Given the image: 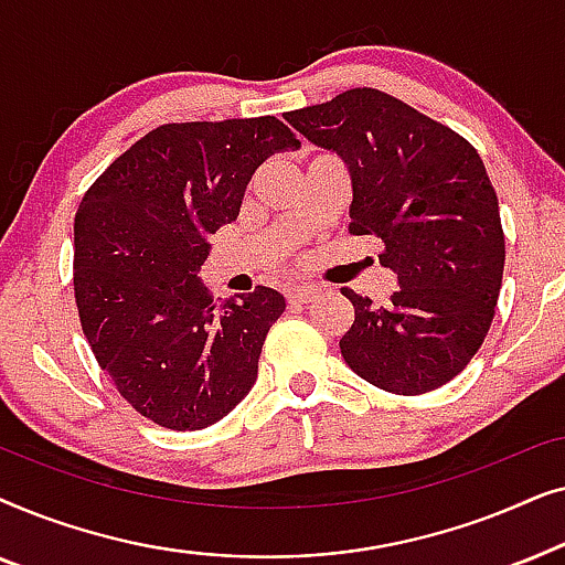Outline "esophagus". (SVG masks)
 Returning <instances> with one entry per match:
<instances>
[{"label": "esophagus", "mask_w": 565, "mask_h": 565, "mask_svg": "<svg viewBox=\"0 0 565 565\" xmlns=\"http://www.w3.org/2000/svg\"><path fill=\"white\" fill-rule=\"evenodd\" d=\"M316 296H319V288H316V285H298V288L288 290L290 303H308V300H313Z\"/></svg>", "instance_id": "esophagus-1"}]
</instances>
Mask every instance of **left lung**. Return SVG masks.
Returning a JSON list of instances; mask_svg holds the SVG:
<instances>
[{"instance_id":"obj_1","label":"left lung","mask_w":565,"mask_h":565,"mask_svg":"<svg viewBox=\"0 0 565 565\" xmlns=\"http://www.w3.org/2000/svg\"><path fill=\"white\" fill-rule=\"evenodd\" d=\"M285 120L342 157L352 180L350 234L381 238L377 259L398 277L385 306L342 288L354 306L339 339L344 362L396 396L452 381L489 334L504 275L499 200L478 151L370 87Z\"/></svg>"}]
</instances>
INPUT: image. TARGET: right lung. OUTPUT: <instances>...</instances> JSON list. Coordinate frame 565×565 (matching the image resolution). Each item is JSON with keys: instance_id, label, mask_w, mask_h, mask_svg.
I'll list each match as a JSON object with an SVG mask.
<instances>
[{"instance_id": "obj_1", "label": "right lung", "mask_w": 565, "mask_h": 565, "mask_svg": "<svg viewBox=\"0 0 565 565\" xmlns=\"http://www.w3.org/2000/svg\"><path fill=\"white\" fill-rule=\"evenodd\" d=\"M298 149L273 115L167 122L120 153L74 218V298L99 367L138 414L177 431L223 419L257 381L285 298L257 285L215 303L207 238L236 221L254 169Z\"/></svg>"}]
</instances>
